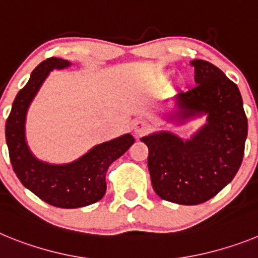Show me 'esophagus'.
Here are the masks:
<instances>
[{
  "instance_id": "obj_1",
  "label": "esophagus",
  "mask_w": 258,
  "mask_h": 258,
  "mask_svg": "<svg viewBox=\"0 0 258 258\" xmlns=\"http://www.w3.org/2000/svg\"><path fill=\"white\" fill-rule=\"evenodd\" d=\"M150 131V124L146 120H137L133 124V132L137 136H143Z\"/></svg>"
}]
</instances>
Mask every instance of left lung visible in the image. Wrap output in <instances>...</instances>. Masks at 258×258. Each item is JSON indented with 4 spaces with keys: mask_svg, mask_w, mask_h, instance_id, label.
Masks as SVG:
<instances>
[{
    "mask_svg": "<svg viewBox=\"0 0 258 258\" xmlns=\"http://www.w3.org/2000/svg\"><path fill=\"white\" fill-rule=\"evenodd\" d=\"M190 64L197 85L175 98L179 108L175 117L207 113V125L187 141L168 132L141 138L149 147L155 192L182 206L202 204L232 181L244 156L248 133L238 86L209 61L195 59Z\"/></svg>",
    "mask_w": 258,
    "mask_h": 258,
    "instance_id": "left-lung-1",
    "label": "left lung"
}]
</instances>
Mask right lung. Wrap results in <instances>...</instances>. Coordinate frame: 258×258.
<instances>
[{
	"label": "right lung",
	"instance_id": "add662e5",
	"mask_svg": "<svg viewBox=\"0 0 258 258\" xmlns=\"http://www.w3.org/2000/svg\"><path fill=\"white\" fill-rule=\"evenodd\" d=\"M70 61L47 58L33 70L29 81L14 99L6 120L5 136L11 165L18 178L41 200L58 208H80L101 200L106 194L108 166L134 143L131 134L95 146L79 160L66 165L38 161L29 152L24 137V121L29 103L52 68H64Z\"/></svg>",
	"mask_w": 258,
	"mask_h": 258
}]
</instances>
